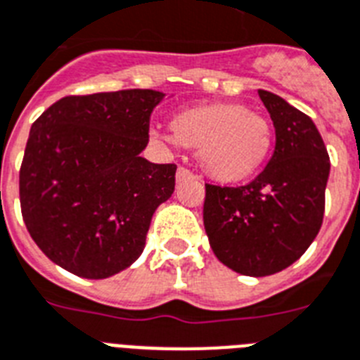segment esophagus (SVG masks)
Wrapping results in <instances>:
<instances>
[{"label": "esophagus", "instance_id": "esophagus-1", "mask_svg": "<svg viewBox=\"0 0 360 360\" xmlns=\"http://www.w3.org/2000/svg\"><path fill=\"white\" fill-rule=\"evenodd\" d=\"M175 179H177V183H181V181L195 179V175L190 170H186V168H183V166H179V168H177V174H175Z\"/></svg>", "mask_w": 360, "mask_h": 360}]
</instances>
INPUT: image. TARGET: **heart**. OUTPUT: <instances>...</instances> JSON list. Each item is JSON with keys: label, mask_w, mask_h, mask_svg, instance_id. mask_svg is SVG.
<instances>
[{"label": "heart", "mask_w": 360, "mask_h": 360, "mask_svg": "<svg viewBox=\"0 0 360 360\" xmlns=\"http://www.w3.org/2000/svg\"><path fill=\"white\" fill-rule=\"evenodd\" d=\"M172 134L210 179L238 183L266 165L274 148V129L261 114L242 103L198 105L174 116Z\"/></svg>", "instance_id": "1"}]
</instances>
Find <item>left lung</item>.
I'll return each instance as SVG.
<instances>
[{
    "mask_svg": "<svg viewBox=\"0 0 360 360\" xmlns=\"http://www.w3.org/2000/svg\"><path fill=\"white\" fill-rule=\"evenodd\" d=\"M276 127L270 162L244 186L205 185L203 224L227 268L264 277L285 270L322 227L329 155L316 125L279 96L259 90Z\"/></svg>",
    "mask_w": 360,
    "mask_h": 360,
    "instance_id": "1",
    "label": "left lung"
}]
</instances>
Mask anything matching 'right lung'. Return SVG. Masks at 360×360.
Returning a JSON list of instances; mask_svg holds the SVG:
<instances>
[{
  "label": "right lung",
  "mask_w": 360,
  "mask_h": 360,
  "mask_svg": "<svg viewBox=\"0 0 360 360\" xmlns=\"http://www.w3.org/2000/svg\"><path fill=\"white\" fill-rule=\"evenodd\" d=\"M157 90L66 96L31 125L20 205L29 235L74 276L105 279L144 251L155 209L175 188V165H153L150 140Z\"/></svg>",
  "instance_id": "right-lung-1"
}]
</instances>
